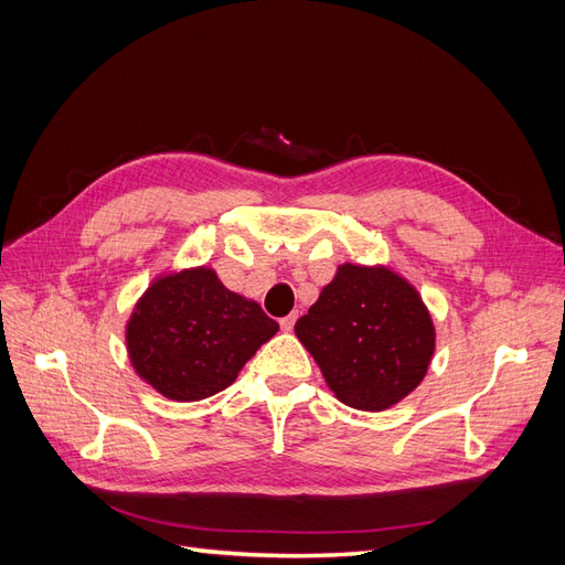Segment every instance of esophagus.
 <instances>
[{
	"label": "esophagus",
	"mask_w": 565,
	"mask_h": 565,
	"mask_svg": "<svg viewBox=\"0 0 565 565\" xmlns=\"http://www.w3.org/2000/svg\"><path fill=\"white\" fill-rule=\"evenodd\" d=\"M295 322H297V313H292V316H287V318H282V320H280V328H282L285 332H292V328H295Z\"/></svg>",
	"instance_id": "obj_1"
}]
</instances>
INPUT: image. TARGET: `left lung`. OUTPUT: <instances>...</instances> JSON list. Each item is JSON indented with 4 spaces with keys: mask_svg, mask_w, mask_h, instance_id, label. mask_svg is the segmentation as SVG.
Listing matches in <instances>:
<instances>
[{
    "mask_svg": "<svg viewBox=\"0 0 565 565\" xmlns=\"http://www.w3.org/2000/svg\"><path fill=\"white\" fill-rule=\"evenodd\" d=\"M295 332L334 396L365 413L409 396L436 351L417 287L384 264H341Z\"/></svg>",
    "mask_w": 565,
    "mask_h": 565,
    "instance_id": "left-lung-1",
    "label": "left lung"
}]
</instances>
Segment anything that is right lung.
I'll return each mask as SVG.
<instances>
[{"mask_svg": "<svg viewBox=\"0 0 565 565\" xmlns=\"http://www.w3.org/2000/svg\"><path fill=\"white\" fill-rule=\"evenodd\" d=\"M280 328L262 306L218 280L210 266L152 278L125 324L134 372L177 403L210 398Z\"/></svg>", "mask_w": 565, "mask_h": 565, "instance_id": "obj_1", "label": "right lung"}]
</instances>
